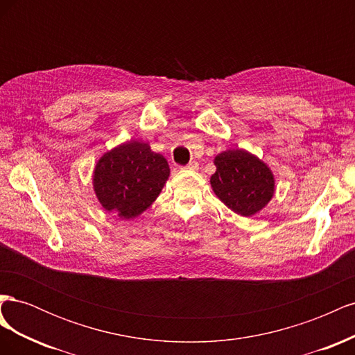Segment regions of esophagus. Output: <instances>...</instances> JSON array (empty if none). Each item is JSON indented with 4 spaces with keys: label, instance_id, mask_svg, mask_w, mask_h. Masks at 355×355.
Instances as JSON below:
<instances>
[{
    "label": "esophagus",
    "instance_id": "esophagus-1",
    "mask_svg": "<svg viewBox=\"0 0 355 355\" xmlns=\"http://www.w3.org/2000/svg\"><path fill=\"white\" fill-rule=\"evenodd\" d=\"M187 168H189V170H197V168H198V163H197V161H191V163L187 166Z\"/></svg>",
    "mask_w": 355,
    "mask_h": 355
}]
</instances>
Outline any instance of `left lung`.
<instances>
[{
    "label": "left lung",
    "instance_id": "left-lung-1",
    "mask_svg": "<svg viewBox=\"0 0 355 355\" xmlns=\"http://www.w3.org/2000/svg\"><path fill=\"white\" fill-rule=\"evenodd\" d=\"M216 171L210 185L216 197L240 216H253L271 201L275 180L271 168L244 149H230L214 157Z\"/></svg>",
    "mask_w": 355,
    "mask_h": 355
}]
</instances>
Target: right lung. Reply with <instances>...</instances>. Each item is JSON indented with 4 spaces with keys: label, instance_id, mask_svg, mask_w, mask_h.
<instances>
[{
    "label": "right lung",
    "instance_id": "add662e5",
    "mask_svg": "<svg viewBox=\"0 0 355 355\" xmlns=\"http://www.w3.org/2000/svg\"><path fill=\"white\" fill-rule=\"evenodd\" d=\"M170 176L167 159L145 142L130 141L105 153L93 173V189L102 207L121 219L144 213Z\"/></svg>",
    "mask_w": 355,
    "mask_h": 355
}]
</instances>
